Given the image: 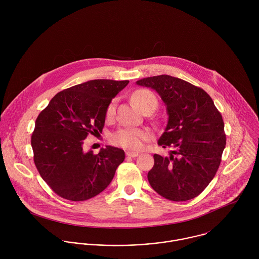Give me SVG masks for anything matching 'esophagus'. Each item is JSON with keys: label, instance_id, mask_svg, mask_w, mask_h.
Here are the masks:
<instances>
[{"label": "esophagus", "instance_id": "obj_1", "mask_svg": "<svg viewBox=\"0 0 259 259\" xmlns=\"http://www.w3.org/2000/svg\"><path fill=\"white\" fill-rule=\"evenodd\" d=\"M125 154H126L127 156H131V157H137V156L139 155V152H135V151L127 150V151L125 152Z\"/></svg>", "mask_w": 259, "mask_h": 259}]
</instances>
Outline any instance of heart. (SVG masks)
<instances>
[{
	"label": "heart",
	"mask_w": 259,
	"mask_h": 259,
	"mask_svg": "<svg viewBox=\"0 0 259 259\" xmlns=\"http://www.w3.org/2000/svg\"><path fill=\"white\" fill-rule=\"evenodd\" d=\"M133 102L142 111H146L148 108L157 107L156 97L148 90H138L132 96ZM115 101H111L107 108L106 115L108 118L113 117L115 113ZM151 138V134L148 130L144 128H120L111 136V143L121 148L138 150L143 148L144 143Z\"/></svg>",
	"instance_id": "obj_1"
}]
</instances>
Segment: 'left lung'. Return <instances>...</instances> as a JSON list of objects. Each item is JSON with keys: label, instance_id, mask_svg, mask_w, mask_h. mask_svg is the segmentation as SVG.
Instances as JSON below:
<instances>
[{"label": "left lung", "instance_id": "left-lung-1", "mask_svg": "<svg viewBox=\"0 0 259 259\" xmlns=\"http://www.w3.org/2000/svg\"><path fill=\"white\" fill-rule=\"evenodd\" d=\"M137 83L153 89L168 114L157 144L171 148L170 155H153L149 185L172 201L196 197L212 181L222 161L226 137L221 112L205 91L182 78L160 74Z\"/></svg>", "mask_w": 259, "mask_h": 259}]
</instances>
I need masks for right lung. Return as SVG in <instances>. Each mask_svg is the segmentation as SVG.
Segmentation results:
<instances>
[{
  "instance_id": "right-lung-1",
  "label": "right lung",
  "mask_w": 259,
  "mask_h": 259,
  "mask_svg": "<svg viewBox=\"0 0 259 259\" xmlns=\"http://www.w3.org/2000/svg\"><path fill=\"white\" fill-rule=\"evenodd\" d=\"M128 80L93 79L58 93L36 119L31 144L41 179L59 196L90 199L111 184L124 151L107 146L83 151V140L103 132L111 100Z\"/></svg>"
}]
</instances>
